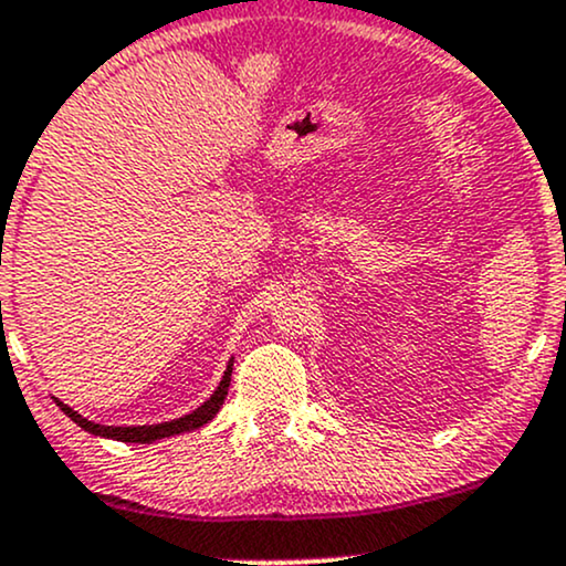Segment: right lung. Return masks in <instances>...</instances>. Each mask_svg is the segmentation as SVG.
<instances>
[{"instance_id":"add662e5","label":"right lung","mask_w":566,"mask_h":566,"mask_svg":"<svg viewBox=\"0 0 566 566\" xmlns=\"http://www.w3.org/2000/svg\"><path fill=\"white\" fill-rule=\"evenodd\" d=\"M231 369H233V359L229 361V367H226V375L223 380H220L218 391L210 396V399L205 401L199 409H193L191 415H186V418H178V420H170V423H159V426H138V428H119V426H101V423H93V420L82 418L80 412H74L69 405H63V401H57V407L63 409V412L69 415L71 420H74L76 426L84 428V431L95 433V437H106V439H116V441H135V444H148V441H157V439H165V437H175V433H186V431H193V428L210 423L212 418L218 415V409L223 407V399L226 394H229V386H231Z\"/></svg>"}]
</instances>
